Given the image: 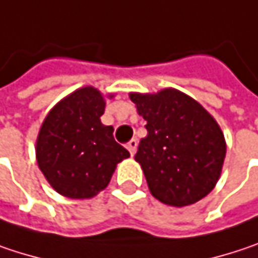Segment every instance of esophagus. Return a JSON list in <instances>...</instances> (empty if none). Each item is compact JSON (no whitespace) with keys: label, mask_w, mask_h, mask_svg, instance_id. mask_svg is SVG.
<instances>
[{"label":"esophagus","mask_w":258,"mask_h":258,"mask_svg":"<svg viewBox=\"0 0 258 258\" xmlns=\"http://www.w3.org/2000/svg\"><path fill=\"white\" fill-rule=\"evenodd\" d=\"M137 145H139V143H137V140H136V139H131L128 143H127V149H128L131 155H134V153H136Z\"/></svg>","instance_id":"34e87169"}]
</instances>
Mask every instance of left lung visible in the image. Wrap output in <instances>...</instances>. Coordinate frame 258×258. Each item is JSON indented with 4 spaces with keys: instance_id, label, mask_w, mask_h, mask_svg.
<instances>
[{
    "instance_id": "obj_1",
    "label": "left lung",
    "mask_w": 258,
    "mask_h": 258,
    "mask_svg": "<svg viewBox=\"0 0 258 258\" xmlns=\"http://www.w3.org/2000/svg\"><path fill=\"white\" fill-rule=\"evenodd\" d=\"M148 122L134 159L162 204L186 207L207 197L222 176L226 140L214 116L176 88L130 93Z\"/></svg>"
}]
</instances>
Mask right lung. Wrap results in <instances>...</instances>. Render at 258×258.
<instances>
[{
  "label": "right lung",
  "mask_w": 258,
  "mask_h": 258,
  "mask_svg": "<svg viewBox=\"0 0 258 258\" xmlns=\"http://www.w3.org/2000/svg\"><path fill=\"white\" fill-rule=\"evenodd\" d=\"M100 90L85 85L51 107L38 131V167L61 197L90 199L106 189L116 165L130 152L113 139V127L100 121L106 107Z\"/></svg>",
  "instance_id": "right-lung-1"
}]
</instances>
